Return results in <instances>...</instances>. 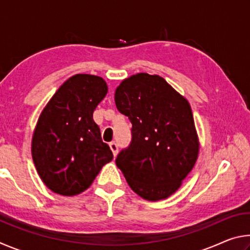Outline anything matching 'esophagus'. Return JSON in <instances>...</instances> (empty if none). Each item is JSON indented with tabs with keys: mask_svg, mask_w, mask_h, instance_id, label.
<instances>
[{
	"mask_svg": "<svg viewBox=\"0 0 250 250\" xmlns=\"http://www.w3.org/2000/svg\"><path fill=\"white\" fill-rule=\"evenodd\" d=\"M109 146H110V149H111L113 155L116 156V155L118 154V150H119V147H118L117 143H116V142H110V143H109Z\"/></svg>",
	"mask_w": 250,
	"mask_h": 250,
	"instance_id": "34e87169",
	"label": "esophagus"
}]
</instances>
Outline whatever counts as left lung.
<instances>
[{"label":"left lung","instance_id":"obj_1","mask_svg":"<svg viewBox=\"0 0 250 250\" xmlns=\"http://www.w3.org/2000/svg\"><path fill=\"white\" fill-rule=\"evenodd\" d=\"M117 109L132 124L131 142L117 167L138 195L167 198L180 188L198 155V139L188 101L158 75L140 73L116 89Z\"/></svg>","mask_w":250,"mask_h":250}]
</instances>
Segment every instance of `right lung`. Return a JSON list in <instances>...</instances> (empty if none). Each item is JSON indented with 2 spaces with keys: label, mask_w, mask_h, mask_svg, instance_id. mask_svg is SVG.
<instances>
[{
  "label": "right lung",
  "mask_w": 250,
  "mask_h": 250,
  "mask_svg": "<svg viewBox=\"0 0 250 250\" xmlns=\"http://www.w3.org/2000/svg\"><path fill=\"white\" fill-rule=\"evenodd\" d=\"M107 91L101 77L78 74L66 80L44 108L34 131L32 155L50 191L77 195L113 159L92 118Z\"/></svg>",
  "instance_id": "add662e5"
}]
</instances>
